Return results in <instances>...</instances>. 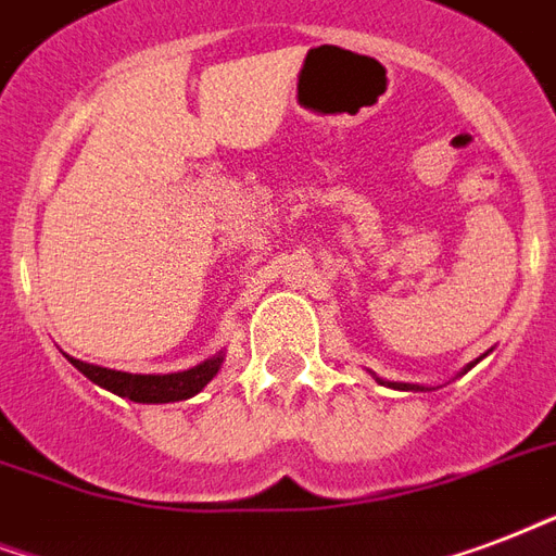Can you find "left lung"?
Here are the masks:
<instances>
[{"mask_svg": "<svg viewBox=\"0 0 556 556\" xmlns=\"http://www.w3.org/2000/svg\"><path fill=\"white\" fill-rule=\"evenodd\" d=\"M476 364V362H472ZM472 364H466L464 372L472 367ZM381 381V379H379ZM381 384H391V388H400V391H429V388H422V384H405V381H381Z\"/></svg>", "mask_w": 556, "mask_h": 556, "instance_id": "8db88e82", "label": "left lung"}]
</instances>
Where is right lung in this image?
<instances>
[{
	"label": "right lung",
	"mask_w": 556,
	"mask_h": 556,
	"mask_svg": "<svg viewBox=\"0 0 556 556\" xmlns=\"http://www.w3.org/2000/svg\"><path fill=\"white\" fill-rule=\"evenodd\" d=\"M70 358V355H66ZM72 367H78L90 381H96L99 388H108L110 393L116 396H125L130 402H142V405H163V402H184L192 400L194 393H201L215 372L222 370L224 353L212 355L206 362H201L198 367H189V370L180 372H122V370H108V367H99V364L78 362V358H70Z\"/></svg>",
	"instance_id": "add662e5"
}]
</instances>
